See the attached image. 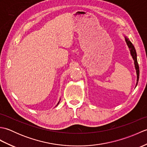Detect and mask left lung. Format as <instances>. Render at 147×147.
Returning a JSON list of instances; mask_svg holds the SVG:
<instances>
[{
    "mask_svg": "<svg viewBox=\"0 0 147 147\" xmlns=\"http://www.w3.org/2000/svg\"><path fill=\"white\" fill-rule=\"evenodd\" d=\"M125 40H126V42L127 43V46H128V47L130 50V52H131V55H132V57L134 60V62H135V67L136 69V74H137V82H136V86L137 85V84H138V80H139V76H140V69H139V65H138V61H137V55H136V50L134 47V45L132 44V43L131 42L129 39L126 38L125 36Z\"/></svg>",
    "mask_w": 147,
    "mask_h": 147,
    "instance_id": "obj_1",
    "label": "left lung"
}]
</instances>
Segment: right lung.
<instances>
[{
  "label": "right lung",
  "mask_w": 147,
  "mask_h": 147,
  "mask_svg": "<svg viewBox=\"0 0 147 147\" xmlns=\"http://www.w3.org/2000/svg\"><path fill=\"white\" fill-rule=\"evenodd\" d=\"M59 103H58V104H57V105H58V104H59Z\"/></svg>",
  "instance_id": "obj_1"
}]
</instances>
